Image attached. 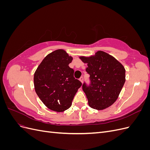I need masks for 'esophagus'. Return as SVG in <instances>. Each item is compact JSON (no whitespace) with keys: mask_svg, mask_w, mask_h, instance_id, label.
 Segmentation results:
<instances>
[{"mask_svg":"<svg viewBox=\"0 0 150 150\" xmlns=\"http://www.w3.org/2000/svg\"><path fill=\"white\" fill-rule=\"evenodd\" d=\"M79 81H81V83H83V81H84V78H83V77H81V78H79Z\"/></svg>","mask_w":150,"mask_h":150,"instance_id":"1","label":"esophagus"}]
</instances>
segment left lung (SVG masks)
<instances>
[{"instance_id": "left-lung-1", "label": "left lung", "mask_w": 150, "mask_h": 150, "mask_svg": "<svg viewBox=\"0 0 150 150\" xmlns=\"http://www.w3.org/2000/svg\"><path fill=\"white\" fill-rule=\"evenodd\" d=\"M79 58L88 64L86 71L90 75L89 85L83 84L89 106L98 110L110 107L116 101L125 83L124 66L114 57L101 51L94 56Z\"/></svg>"}]
</instances>
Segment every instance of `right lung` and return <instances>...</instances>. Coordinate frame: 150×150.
I'll return each mask as SVG.
<instances>
[{
    "label": "right lung",
    "mask_w": 150,
    "mask_h": 150,
    "mask_svg": "<svg viewBox=\"0 0 150 150\" xmlns=\"http://www.w3.org/2000/svg\"><path fill=\"white\" fill-rule=\"evenodd\" d=\"M72 57L62 49L49 54L38 67L34 76L36 94L49 109L62 112L69 109L81 83L74 78L69 64Z\"/></svg>",
    "instance_id": "obj_1"
}]
</instances>
